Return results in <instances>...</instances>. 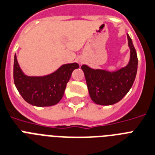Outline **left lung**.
<instances>
[{"mask_svg":"<svg viewBox=\"0 0 155 155\" xmlns=\"http://www.w3.org/2000/svg\"><path fill=\"white\" fill-rule=\"evenodd\" d=\"M130 60L126 66L114 71L81 66L89 95L95 104L109 106L120 101L131 88L138 69V57L131 38L127 34Z\"/></svg>","mask_w":155,"mask_h":155,"instance_id":"8db88e82","label":"left lung"}]
</instances>
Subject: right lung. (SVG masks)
<instances>
[{"label": "right lung", "instance_id": "1", "mask_svg": "<svg viewBox=\"0 0 155 155\" xmlns=\"http://www.w3.org/2000/svg\"><path fill=\"white\" fill-rule=\"evenodd\" d=\"M79 68L77 63L66 64L48 75L28 76L19 66L15 55L13 64L15 86L28 104L36 107L53 106L61 100L72 71Z\"/></svg>", "mask_w": 155, "mask_h": 155}]
</instances>
